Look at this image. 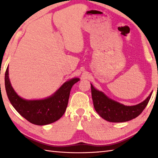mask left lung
I'll return each instance as SVG.
<instances>
[{
    "instance_id": "8db88e82",
    "label": "left lung",
    "mask_w": 158,
    "mask_h": 158,
    "mask_svg": "<svg viewBox=\"0 0 158 158\" xmlns=\"http://www.w3.org/2000/svg\"><path fill=\"white\" fill-rule=\"evenodd\" d=\"M91 85L93 105L97 113L106 121L112 123L126 122L139 116L148 105L152 92L145 100L137 105L126 106L107 97Z\"/></svg>"
}]
</instances>
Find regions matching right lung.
Here are the masks:
<instances>
[{"instance_id": "1", "label": "right lung", "mask_w": 158, "mask_h": 158, "mask_svg": "<svg viewBox=\"0 0 158 158\" xmlns=\"http://www.w3.org/2000/svg\"><path fill=\"white\" fill-rule=\"evenodd\" d=\"M79 81V78L71 79L49 98L28 100L19 97L13 89L9 79L8 67L5 74V90L10 103L21 116L37 125L52 123L63 116L68 106L72 87Z\"/></svg>"}]
</instances>
